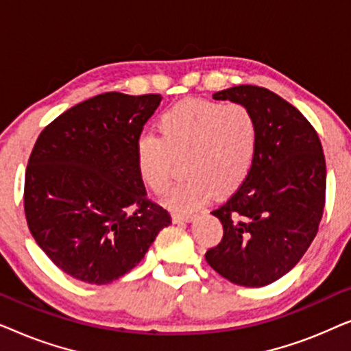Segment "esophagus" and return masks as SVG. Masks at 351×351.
<instances>
[{
    "label": "esophagus",
    "instance_id": "esophagus-1",
    "mask_svg": "<svg viewBox=\"0 0 351 351\" xmlns=\"http://www.w3.org/2000/svg\"><path fill=\"white\" fill-rule=\"evenodd\" d=\"M196 215L195 214H172V219L174 222H193Z\"/></svg>",
    "mask_w": 351,
    "mask_h": 351
}]
</instances>
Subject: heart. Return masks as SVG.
Instances as JSON below:
<instances>
[{
  "mask_svg": "<svg viewBox=\"0 0 351 351\" xmlns=\"http://www.w3.org/2000/svg\"><path fill=\"white\" fill-rule=\"evenodd\" d=\"M158 137L136 143L137 169L152 190L169 184L174 160L184 158L185 180L162 195L176 210L199 208L210 193L228 195L251 171L257 147V121L247 105L189 99L158 118Z\"/></svg>",
  "mask_w": 351,
  "mask_h": 351,
  "instance_id": "1",
  "label": "heart"
}]
</instances>
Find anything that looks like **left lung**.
<instances>
[{
    "label": "left lung",
    "instance_id": "obj_1",
    "mask_svg": "<svg viewBox=\"0 0 351 351\" xmlns=\"http://www.w3.org/2000/svg\"><path fill=\"white\" fill-rule=\"evenodd\" d=\"M213 97L247 105L258 132L246 180L213 210L223 237L204 257L234 285L262 287L291 271L318 233L326 198L323 147L304 114L271 90L241 84Z\"/></svg>",
    "mask_w": 351,
    "mask_h": 351
}]
</instances>
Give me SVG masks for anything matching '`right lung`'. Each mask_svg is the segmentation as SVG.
I'll return each mask as SVG.
<instances>
[{"mask_svg":"<svg viewBox=\"0 0 351 351\" xmlns=\"http://www.w3.org/2000/svg\"><path fill=\"white\" fill-rule=\"evenodd\" d=\"M160 94L105 93L43 129L28 160L23 208L32 237L76 280L108 285L142 261L171 223L147 199L136 143Z\"/></svg>","mask_w":351,"mask_h":351,"instance_id":"obj_1","label":"right lung"}]
</instances>
